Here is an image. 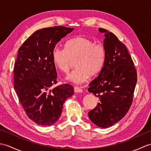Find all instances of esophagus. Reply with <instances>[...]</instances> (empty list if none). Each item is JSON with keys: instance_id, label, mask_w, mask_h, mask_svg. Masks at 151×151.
<instances>
[{"instance_id": "obj_1", "label": "esophagus", "mask_w": 151, "mask_h": 151, "mask_svg": "<svg viewBox=\"0 0 151 151\" xmlns=\"http://www.w3.org/2000/svg\"><path fill=\"white\" fill-rule=\"evenodd\" d=\"M74 91H75V93H82L83 90L79 87H75L74 88Z\"/></svg>"}]
</instances>
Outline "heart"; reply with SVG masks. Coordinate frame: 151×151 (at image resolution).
Instances as JSON below:
<instances>
[{
	"label": "heart",
	"instance_id": "1",
	"mask_svg": "<svg viewBox=\"0 0 151 151\" xmlns=\"http://www.w3.org/2000/svg\"><path fill=\"white\" fill-rule=\"evenodd\" d=\"M51 57L54 65L63 73L69 72L72 62L75 61L76 68L67 76L66 80L82 84L101 71L105 60V50L91 39L79 36L67 40L64 49L54 48Z\"/></svg>",
	"mask_w": 151,
	"mask_h": 151
}]
</instances>
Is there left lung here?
Here are the masks:
<instances>
[{
  "label": "left lung",
  "instance_id": "obj_1",
  "mask_svg": "<svg viewBox=\"0 0 151 151\" xmlns=\"http://www.w3.org/2000/svg\"><path fill=\"white\" fill-rule=\"evenodd\" d=\"M104 65L98 76L89 84L88 91L99 102L88 112L89 119L97 127L108 128L117 123L129 111L137 82V73L126 46L104 28Z\"/></svg>",
  "mask_w": 151,
  "mask_h": 151
}]
</instances>
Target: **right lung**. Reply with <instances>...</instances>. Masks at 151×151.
<instances>
[{"mask_svg": "<svg viewBox=\"0 0 151 151\" xmlns=\"http://www.w3.org/2000/svg\"><path fill=\"white\" fill-rule=\"evenodd\" d=\"M73 30L62 26L38 30L18 50L14 69L15 91L27 116L41 126L55 123L63 102L74 94L69 84L50 89L57 82L52 52L56 43Z\"/></svg>", "mask_w": 151, "mask_h": 151, "instance_id": "right-lung-1", "label": "right lung"}]
</instances>
